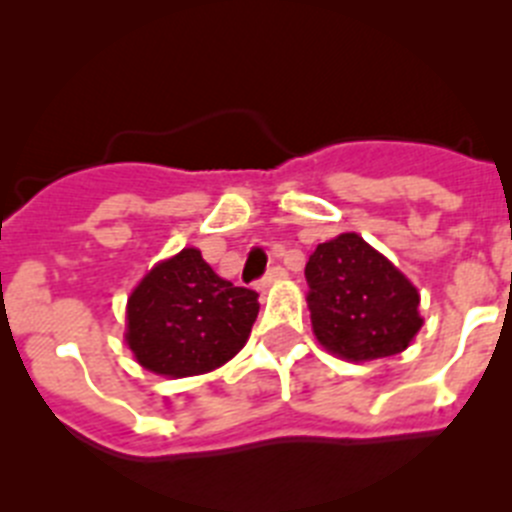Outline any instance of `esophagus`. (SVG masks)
<instances>
[{"mask_svg":"<svg viewBox=\"0 0 512 512\" xmlns=\"http://www.w3.org/2000/svg\"><path fill=\"white\" fill-rule=\"evenodd\" d=\"M284 277H287V271H284L282 266H271V269L266 271L264 277H261L259 282H256V287H259V289H266V287H269V284H274V282H282Z\"/></svg>","mask_w":512,"mask_h":512,"instance_id":"esophagus-1","label":"esophagus"}]
</instances>
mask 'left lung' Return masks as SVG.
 I'll list each match as a JSON object with an SVG mask.
<instances>
[{"label": "left lung", "mask_w": 512, "mask_h": 512, "mask_svg": "<svg viewBox=\"0 0 512 512\" xmlns=\"http://www.w3.org/2000/svg\"><path fill=\"white\" fill-rule=\"evenodd\" d=\"M312 333L348 361L395 356L423 325L418 289L356 233L312 251L305 266Z\"/></svg>", "instance_id": "8db88e82"}]
</instances>
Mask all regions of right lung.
I'll return each mask as SVG.
<instances>
[{
    "label": "right lung",
    "instance_id": "add662e5",
    "mask_svg": "<svg viewBox=\"0 0 512 512\" xmlns=\"http://www.w3.org/2000/svg\"><path fill=\"white\" fill-rule=\"evenodd\" d=\"M259 315V295L217 277L197 248L148 271L128 300V341L161 377L205 374L233 359Z\"/></svg>",
    "mask_w": 512,
    "mask_h": 512
}]
</instances>
